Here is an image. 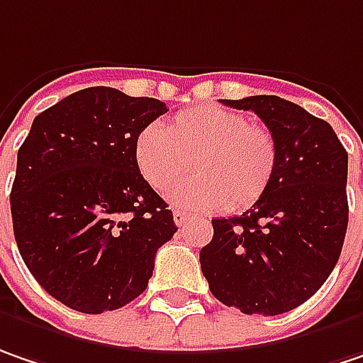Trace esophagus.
I'll use <instances>...</instances> for the list:
<instances>
[{
    "mask_svg": "<svg viewBox=\"0 0 363 363\" xmlns=\"http://www.w3.org/2000/svg\"><path fill=\"white\" fill-rule=\"evenodd\" d=\"M172 218H174V224L177 225H184L189 222V216L184 211H181V209H174L172 211Z\"/></svg>",
    "mask_w": 363,
    "mask_h": 363,
    "instance_id": "34e87169",
    "label": "esophagus"
}]
</instances>
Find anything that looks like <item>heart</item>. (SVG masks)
I'll list each match as a JSON object with an SVG mask.
<instances>
[{
  "label": "heart",
  "instance_id": "b5f03b06",
  "mask_svg": "<svg viewBox=\"0 0 363 363\" xmlns=\"http://www.w3.org/2000/svg\"><path fill=\"white\" fill-rule=\"evenodd\" d=\"M135 164L154 189L172 186L193 168L197 177L179 184L170 201L191 211L248 209L277 174L279 147L273 133L224 106L199 104L177 113L168 127L150 123L135 139Z\"/></svg>",
  "mask_w": 363,
  "mask_h": 363
}]
</instances>
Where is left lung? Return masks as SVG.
Returning a JSON list of instances; mask_svg holds the SVG:
<instances>
[{"label": "left lung", "instance_id": "left-lung-1", "mask_svg": "<svg viewBox=\"0 0 363 363\" xmlns=\"http://www.w3.org/2000/svg\"><path fill=\"white\" fill-rule=\"evenodd\" d=\"M252 111L279 147L269 191L242 216L211 220L199 252L211 294L245 314L304 304L335 269L350 220L347 152L327 121L279 96L224 100Z\"/></svg>", "mask_w": 363, "mask_h": 363}]
</instances>
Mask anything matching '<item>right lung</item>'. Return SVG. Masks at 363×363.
<instances>
[{"instance_id":"right-lung-1","label":"right lung","mask_w":363,"mask_h":363,"mask_svg":"<svg viewBox=\"0 0 363 363\" xmlns=\"http://www.w3.org/2000/svg\"><path fill=\"white\" fill-rule=\"evenodd\" d=\"M164 113L156 98L96 86L33 121L18 150L11 224L28 271L61 304L100 314L147 288L158 248L179 228L133 150Z\"/></svg>"}]
</instances>
